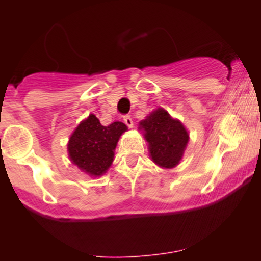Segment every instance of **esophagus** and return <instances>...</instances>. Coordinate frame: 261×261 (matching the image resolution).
I'll return each mask as SVG.
<instances>
[{"instance_id":"obj_1","label":"esophagus","mask_w":261,"mask_h":261,"mask_svg":"<svg viewBox=\"0 0 261 261\" xmlns=\"http://www.w3.org/2000/svg\"><path fill=\"white\" fill-rule=\"evenodd\" d=\"M123 121H125V123L128 126V127H133L134 126V121H133V118H131L130 115L123 116Z\"/></svg>"}]
</instances>
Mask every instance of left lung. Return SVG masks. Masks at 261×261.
Masks as SVG:
<instances>
[{
  "mask_svg": "<svg viewBox=\"0 0 261 261\" xmlns=\"http://www.w3.org/2000/svg\"><path fill=\"white\" fill-rule=\"evenodd\" d=\"M149 143L152 162L162 168H173L179 163L188 143V133L178 120L163 109H158L140 122Z\"/></svg>",
  "mask_w": 261,
  "mask_h": 261,
  "instance_id": "1",
  "label": "left lung"
}]
</instances>
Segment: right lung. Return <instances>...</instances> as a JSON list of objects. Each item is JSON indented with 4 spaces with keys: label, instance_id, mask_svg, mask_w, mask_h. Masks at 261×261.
Segmentation results:
<instances>
[{
    "label": "right lung",
    "instance_id": "1",
    "mask_svg": "<svg viewBox=\"0 0 261 261\" xmlns=\"http://www.w3.org/2000/svg\"><path fill=\"white\" fill-rule=\"evenodd\" d=\"M126 130L125 123L114 122L102 126L96 116L89 115L70 136L68 144L70 160L89 175L103 174L114 160L118 139Z\"/></svg>",
    "mask_w": 261,
    "mask_h": 261
}]
</instances>
